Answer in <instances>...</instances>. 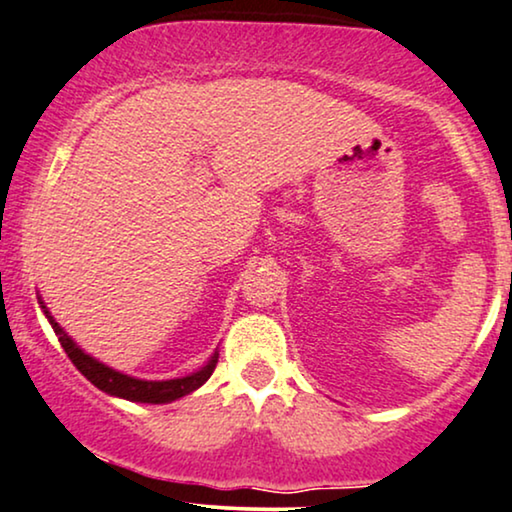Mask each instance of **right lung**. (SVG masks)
Instances as JSON below:
<instances>
[{"instance_id": "1", "label": "right lung", "mask_w": 512, "mask_h": 512, "mask_svg": "<svg viewBox=\"0 0 512 512\" xmlns=\"http://www.w3.org/2000/svg\"><path fill=\"white\" fill-rule=\"evenodd\" d=\"M39 305H42L46 320L56 331L58 341H61L63 350L68 353V357L72 360V364L82 371V374L89 378L91 383L103 393L122 397V400H131V402H145V404H167L174 402L178 397L190 395L192 390H197L199 386L209 381V376L214 374L216 362H218V353L211 355V360L204 364L202 369L195 371V374L183 376V378H171V381H143V378H134V376H126L122 371L108 367V364L94 360L91 355H86L79 345L72 341V338L65 334L61 329V324L53 320L46 305L39 298Z\"/></svg>"}]
</instances>
